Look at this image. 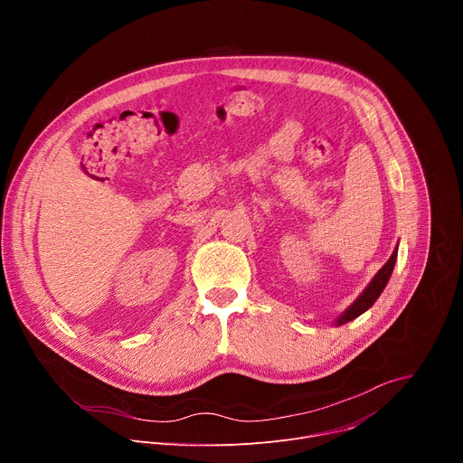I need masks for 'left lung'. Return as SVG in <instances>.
<instances>
[{"label": "left lung", "mask_w": 463, "mask_h": 463, "mask_svg": "<svg viewBox=\"0 0 463 463\" xmlns=\"http://www.w3.org/2000/svg\"><path fill=\"white\" fill-rule=\"evenodd\" d=\"M395 258H398V249H395V250L392 252V256L388 258V261L379 269V273L373 277V280L368 284V288L363 291V295L337 318V326L346 324V322L357 318V317L363 315L368 307L373 306V302L379 298L381 291L384 289V286H386L388 280H390V275H392L393 266H395Z\"/></svg>", "instance_id": "obj_1"}]
</instances>
